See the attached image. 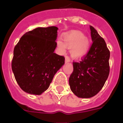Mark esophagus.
Wrapping results in <instances>:
<instances>
[{"label": "esophagus", "instance_id": "1", "mask_svg": "<svg viewBox=\"0 0 123 123\" xmlns=\"http://www.w3.org/2000/svg\"><path fill=\"white\" fill-rule=\"evenodd\" d=\"M65 62H66V63H68V62H71V59H69V57H68V56H66V57H65Z\"/></svg>", "mask_w": 123, "mask_h": 123}]
</instances>
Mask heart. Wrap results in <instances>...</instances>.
Wrapping results in <instances>:
<instances>
[{
	"mask_svg": "<svg viewBox=\"0 0 123 123\" xmlns=\"http://www.w3.org/2000/svg\"><path fill=\"white\" fill-rule=\"evenodd\" d=\"M61 40L57 41V46L59 52L64 53L66 47L71 48V54L76 59H82L89 51L91 43L89 38L80 31H71L64 33Z\"/></svg>",
	"mask_w": 123,
	"mask_h": 123,
	"instance_id": "1",
	"label": "heart"
}]
</instances>
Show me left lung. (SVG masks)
I'll list each match as a JSON object with an SVG mask.
<instances>
[{"instance_id": "obj_1", "label": "left lung", "mask_w": 123, "mask_h": 123, "mask_svg": "<svg viewBox=\"0 0 123 123\" xmlns=\"http://www.w3.org/2000/svg\"><path fill=\"white\" fill-rule=\"evenodd\" d=\"M92 44L87 55L79 62H73L69 79L71 91L77 97L89 98L99 92L110 71V52L103 38L90 26Z\"/></svg>"}]
</instances>
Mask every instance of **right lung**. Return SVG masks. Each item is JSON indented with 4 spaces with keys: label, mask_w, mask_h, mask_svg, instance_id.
Returning a JSON list of instances; mask_svg holds the SVG:
<instances>
[{
    "label": "right lung",
    "mask_w": 123,
    "mask_h": 123,
    "mask_svg": "<svg viewBox=\"0 0 123 123\" xmlns=\"http://www.w3.org/2000/svg\"><path fill=\"white\" fill-rule=\"evenodd\" d=\"M57 27H37L26 32L14 48L12 70L27 93L40 95L50 86L65 58L54 53Z\"/></svg>",
    "instance_id": "1"
}]
</instances>
